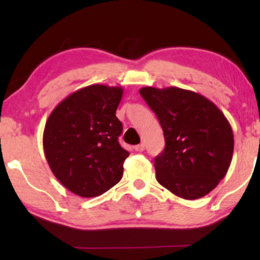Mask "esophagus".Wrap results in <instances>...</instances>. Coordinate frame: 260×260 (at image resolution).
Instances as JSON below:
<instances>
[{
    "mask_svg": "<svg viewBox=\"0 0 260 260\" xmlns=\"http://www.w3.org/2000/svg\"><path fill=\"white\" fill-rule=\"evenodd\" d=\"M134 149H135V150L138 151V152L143 151V150H144V144H143V143H140V144H138V146H135Z\"/></svg>",
    "mask_w": 260,
    "mask_h": 260,
    "instance_id": "1",
    "label": "esophagus"
}]
</instances>
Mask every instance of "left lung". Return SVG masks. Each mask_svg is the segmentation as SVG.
Wrapping results in <instances>:
<instances>
[{
  "instance_id": "8db88e82",
  "label": "left lung",
  "mask_w": 260,
  "mask_h": 260,
  "mask_svg": "<svg viewBox=\"0 0 260 260\" xmlns=\"http://www.w3.org/2000/svg\"><path fill=\"white\" fill-rule=\"evenodd\" d=\"M140 94L156 113L165 149L155 158L156 179L184 200L208 195L230 169L234 135L217 105L178 87H143Z\"/></svg>"
}]
</instances>
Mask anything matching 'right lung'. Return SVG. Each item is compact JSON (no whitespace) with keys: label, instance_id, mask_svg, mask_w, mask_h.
<instances>
[{"label":"right lung","instance_id":"right-lung-1","mask_svg":"<svg viewBox=\"0 0 260 260\" xmlns=\"http://www.w3.org/2000/svg\"><path fill=\"white\" fill-rule=\"evenodd\" d=\"M121 87L90 85L69 95L52 110L43 131V150L57 180L78 196H100L122 178L128 151L118 136L116 111Z\"/></svg>","mask_w":260,"mask_h":260}]
</instances>
